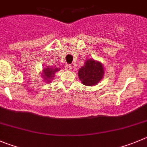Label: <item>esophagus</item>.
I'll return each mask as SVG.
<instances>
[{
  "label": "esophagus",
  "mask_w": 147,
  "mask_h": 147,
  "mask_svg": "<svg viewBox=\"0 0 147 147\" xmlns=\"http://www.w3.org/2000/svg\"><path fill=\"white\" fill-rule=\"evenodd\" d=\"M65 69L67 71H70L71 69H72V66L69 65V64H66Z\"/></svg>",
  "instance_id": "34e87169"
}]
</instances>
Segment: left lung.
Masks as SVG:
<instances>
[{"label":"left lung","mask_w":147,"mask_h":147,"mask_svg":"<svg viewBox=\"0 0 147 147\" xmlns=\"http://www.w3.org/2000/svg\"><path fill=\"white\" fill-rule=\"evenodd\" d=\"M105 70L102 64L94 59H88L85 65L79 69L78 76L83 85L93 86L96 85L102 79Z\"/></svg>","instance_id":"left-lung-1"}]
</instances>
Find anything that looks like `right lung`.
I'll list each match as a JSON object with an SVG mask.
<instances>
[{
  "label": "right lung",
  "instance_id": "right-lung-1",
  "mask_svg": "<svg viewBox=\"0 0 147 147\" xmlns=\"http://www.w3.org/2000/svg\"><path fill=\"white\" fill-rule=\"evenodd\" d=\"M59 71V68H51V67H46L42 69L43 75H42L45 80H47V82L49 81V80L52 79L55 75V72ZM50 82V81H49Z\"/></svg>",
  "mask_w": 147,
  "mask_h": 147
}]
</instances>
